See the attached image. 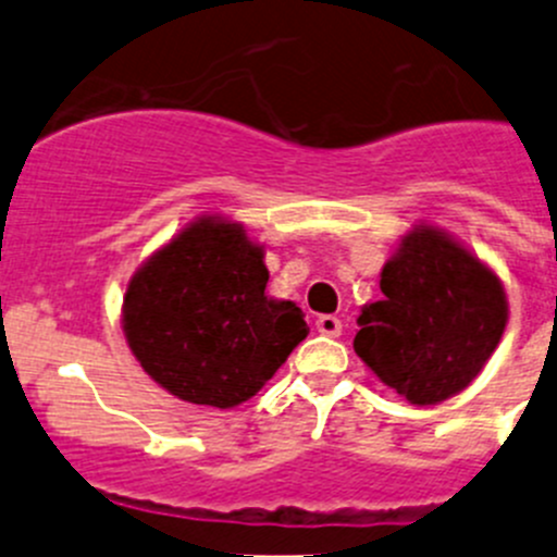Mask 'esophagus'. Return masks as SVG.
I'll return each mask as SVG.
<instances>
[{
    "instance_id": "34e87169",
    "label": "esophagus",
    "mask_w": 557,
    "mask_h": 557,
    "mask_svg": "<svg viewBox=\"0 0 557 557\" xmlns=\"http://www.w3.org/2000/svg\"><path fill=\"white\" fill-rule=\"evenodd\" d=\"M314 329H318L323 336H339L342 320L334 318V314H320V318L314 320Z\"/></svg>"
}]
</instances>
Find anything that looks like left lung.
<instances>
[{
  "instance_id": "left-lung-1",
  "label": "left lung",
  "mask_w": 557,
  "mask_h": 557,
  "mask_svg": "<svg viewBox=\"0 0 557 557\" xmlns=\"http://www.w3.org/2000/svg\"><path fill=\"white\" fill-rule=\"evenodd\" d=\"M380 290L383 299L358 314L352 347L418 407L469 387L507 329L502 280L442 228L404 234L380 274Z\"/></svg>"
}]
</instances>
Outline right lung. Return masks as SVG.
I'll list each match as a JSON object with an SVG mask.
<instances>
[{"label": "right lung", "instance_id": "obj_1", "mask_svg": "<svg viewBox=\"0 0 557 557\" xmlns=\"http://www.w3.org/2000/svg\"><path fill=\"white\" fill-rule=\"evenodd\" d=\"M263 247L239 223L201 215L128 280L123 334L172 396L232 409L256 396L310 334L294 301L269 299Z\"/></svg>", "mask_w": 557, "mask_h": 557}]
</instances>
